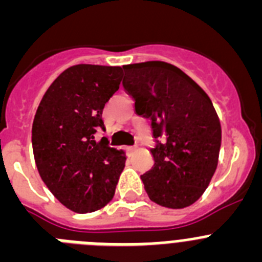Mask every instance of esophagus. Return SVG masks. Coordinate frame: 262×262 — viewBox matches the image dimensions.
<instances>
[{"mask_svg": "<svg viewBox=\"0 0 262 262\" xmlns=\"http://www.w3.org/2000/svg\"><path fill=\"white\" fill-rule=\"evenodd\" d=\"M136 149V147H127V151L129 152V154H131V152H134Z\"/></svg>", "mask_w": 262, "mask_h": 262, "instance_id": "1", "label": "esophagus"}]
</instances>
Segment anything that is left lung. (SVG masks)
I'll return each instance as SVG.
<instances>
[{
    "instance_id": "left-lung-1",
    "label": "left lung",
    "mask_w": 262,
    "mask_h": 262,
    "mask_svg": "<svg viewBox=\"0 0 262 262\" xmlns=\"http://www.w3.org/2000/svg\"><path fill=\"white\" fill-rule=\"evenodd\" d=\"M123 88L151 120L154 166L140 176L149 200L184 209L205 193L217 166L222 127L205 90L165 61L123 66ZM160 140L159 141L158 139Z\"/></svg>"
}]
</instances>
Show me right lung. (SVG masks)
I'll use <instances>...</instances> for the list:
<instances>
[{
	"label": "right lung",
	"instance_id": "1",
	"mask_svg": "<svg viewBox=\"0 0 262 262\" xmlns=\"http://www.w3.org/2000/svg\"><path fill=\"white\" fill-rule=\"evenodd\" d=\"M120 67L78 64L66 69L41 98L32 123V151L41 180L67 209H102L115 193L126 155L103 140L105 103L119 89Z\"/></svg>",
	"mask_w": 262,
	"mask_h": 262
}]
</instances>
